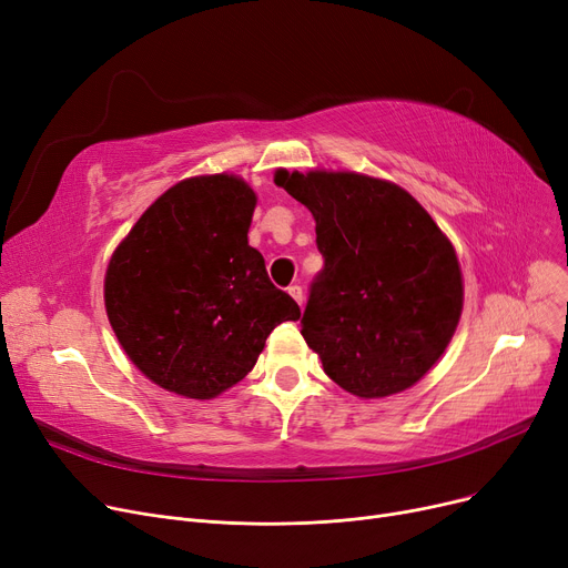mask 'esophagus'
<instances>
[{"label":"esophagus","mask_w":568,"mask_h":568,"mask_svg":"<svg viewBox=\"0 0 568 568\" xmlns=\"http://www.w3.org/2000/svg\"><path fill=\"white\" fill-rule=\"evenodd\" d=\"M287 292H290V296H292V300L296 302V304H300V306H304V290H302V285H290L287 287Z\"/></svg>","instance_id":"esophagus-1"}]
</instances>
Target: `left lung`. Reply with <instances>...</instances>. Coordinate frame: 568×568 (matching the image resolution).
Wrapping results in <instances>:
<instances>
[{
	"label": "left lung",
	"mask_w": 568,
	"mask_h": 568,
	"mask_svg": "<svg viewBox=\"0 0 568 568\" xmlns=\"http://www.w3.org/2000/svg\"><path fill=\"white\" fill-rule=\"evenodd\" d=\"M274 182L315 216L324 257L302 336L359 398L419 382L449 345L463 311L454 246L407 191L354 172H287Z\"/></svg>",
	"instance_id": "left-lung-1"
}]
</instances>
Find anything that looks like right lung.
<instances>
[{
    "mask_svg": "<svg viewBox=\"0 0 568 568\" xmlns=\"http://www.w3.org/2000/svg\"><path fill=\"white\" fill-rule=\"evenodd\" d=\"M253 209L242 179H186L146 209L108 264L112 329L168 392L219 396L251 373L281 322L302 315L248 246Z\"/></svg>",
    "mask_w": 568,
    "mask_h": 568,
    "instance_id": "add662e5",
    "label": "right lung"
}]
</instances>
